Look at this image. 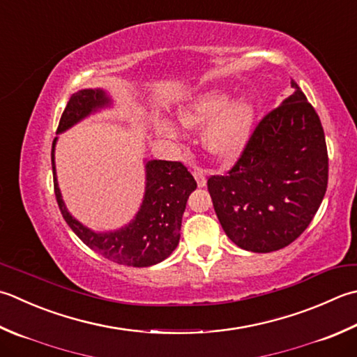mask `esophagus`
Masks as SVG:
<instances>
[{
    "label": "esophagus",
    "mask_w": 357,
    "mask_h": 357,
    "mask_svg": "<svg viewBox=\"0 0 357 357\" xmlns=\"http://www.w3.org/2000/svg\"><path fill=\"white\" fill-rule=\"evenodd\" d=\"M193 176H195V179H197L198 187H204L206 185V173L204 172L199 170V169L193 170Z\"/></svg>",
    "instance_id": "obj_1"
}]
</instances>
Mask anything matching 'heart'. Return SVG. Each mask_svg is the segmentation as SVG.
Listing matches in <instances>:
<instances>
[{
	"label": "heart",
	"mask_w": 357,
	"mask_h": 357,
	"mask_svg": "<svg viewBox=\"0 0 357 357\" xmlns=\"http://www.w3.org/2000/svg\"><path fill=\"white\" fill-rule=\"evenodd\" d=\"M179 122L187 128L208 127L202 132V144L220 160H232L246 146L255 122V107L248 99L232 102L226 89H211L179 111ZM159 131L167 137H176L170 123L160 122Z\"/></svg>",
	"instance_id": "b5f03b06"
}]
</instances>
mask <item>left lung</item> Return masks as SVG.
I'll use <instances>...</instances> for the list:
<instances>
[{
  "label": "left lung",
  "mask_w": 357,
  "mask_h": 357,
  "mask_svg": "<svg viewBox=\"0 0 357 357\" xmlns=\"http://www.w3.org/2000/svg\"><path fill=\"white\" fill-rule=\"evenodd\" d=\"M269 111L235 165L207 181L216 216L236 246L266 254L297 240L319 211L328 185L320 119L303 91Z\"/></svg>",
  "instance_id": "1"
}]
</instances>
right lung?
I'll return each instance as SVG.
<instances>
[{"mask_svg":"<svg viewBox=\"0 0 357 357\" xmlns=\"http://www.w3.org/2000/svg\"><path fill=\"white\" fill-rule=\"evenodd\" d=\"M109 103V97L103 89H82L73 94L63 111L57 132L71 128L82 119L108 107ZM55 142L57 137L54 139L51 151L55 198L68 226L88 248L111 261L132 268H146L160 263L176 249L188 195L197 188V181L183 162L149 160L145 164L144 201L135 220L114 232H93L68 212L61 199L55 176Z\"/></svg>","mask_w":357,"mask_h":357,"instance_id":"1","label":"right lung"}]
</instances>
